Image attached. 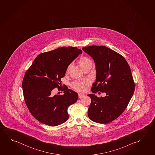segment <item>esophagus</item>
<instances>
[{
	"instance_id": "esophagus-1",
	"label": "esophagus",
	"mask_w": 155,
	"mask_h": 155,
	"mask_svg": "<svg viewBox=\"0 0 155 155\" xmlns=\"http://www.w3.org/2000/svg\"><path fill=\"white\" fill-rule=\"evenodd\" d=\"M85 95L84 94H81V93H78L79 98H81L82 97H83Z\"/></svg>"
}]
</instances>
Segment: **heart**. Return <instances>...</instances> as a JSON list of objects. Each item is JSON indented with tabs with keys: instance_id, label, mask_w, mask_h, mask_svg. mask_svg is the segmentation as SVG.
Returning a JSON list of instances; mask_svg holds the SVG:
<instances>
[{
	"instance_id": "1",
	"label": "heart",
	"mask_w": 155,
	"mask_h": 155,
	"mask_svg": "<svg viewBox=\"0 0 155 155\" xmlns=\"http://www.w3.org/2000/svg\"><path fill=\"white\" fill-rule=\"evenodd\" d=\"M79 63L81 68L83 69L87 66H91L92 65V61L90 59L87 57H81L79 60ZM86 83L81 81H74L71 83V86L73 89L78 91H83L85 89V85Z\"/></svg>"
}]
</instances>
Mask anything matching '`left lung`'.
<instances>
[{"mask_svg": "<svg viewBox=\"0 0 155 155\" xmlns=\"http://www.w3.org/2000/svg\"><path fill=\"white\" fill-rule=\"evenodd\" d=\"M82 50L96 64V81L91 90L94 94L106 93L104 97L87 95L91 99L88 116L98 123H109L126 109L134 93L135 84L129 65L121 54L105 46H89Z\"/></svg>", "mask_w": 155, "mask_h": 155, "instance_id": "obj_1", "label": "left lung"}]
</instances>
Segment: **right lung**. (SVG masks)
Masks as SVG:
<instances>
[{"instance_id": "obj_1", "label": "right lung", "mask_w": 155, "mask_h": 155, "mask_svg": "<svg viewBox=\"0 0 155 155\" xmlns=\"http://www.w3.org/2000/svg\"><path fill=\"white\" fill-rule=\"evenodd\" d=\"M82 53L76 47H62L39 54L26 72L23 94L31 114L44 124L54 127L69 118L68 107L78 98V94L61 84L70 64ZM63 91V95L52 94L54 88Z\"/></svg>"}]
</instances>
